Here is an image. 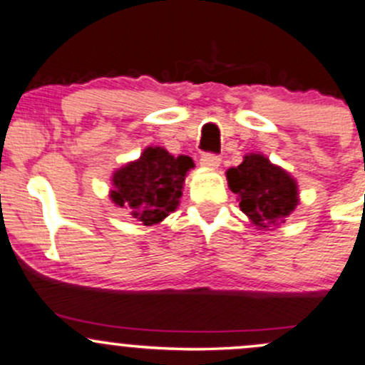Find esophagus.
<instances>
[{"instance_id": "obj_1", "label": "esophagus", "mask_w": 365, "mask_h": 365, "mask_svg": "<svg viewBox=\"0 0 365 365\" xmlns=\"http://www.w3.org/2000/svg\"><path fill=\"white\" fill-rule=\"evenodd\" d=\"M200 163H202L203 167L215 168L219 167V163H221V156L215 155V153H203V155L200 156Z\"/></svg>"}]
</instances>
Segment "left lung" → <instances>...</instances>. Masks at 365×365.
<instances>
[{
	"label": "left lung",
	"instance_id": "left-lung-1",
	"mask_svg": "<svg viewBox=\"0 0 365 365\" xmlns=\"http://www.w3.org/2000/svg\"><path fill=\"white\" fill-rule=\"evenodd\" d=\"M233 193L240 197V209L259 228L284 222L297 205L296 182L280 167L262 155L250 153L238 167L226 172Z\"/></svg>",
	"mask_w": 365,
	"mask_h": 365
}]
</instances>
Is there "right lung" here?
Listing matches in <instances>:
<instances>
[{
	"label": "right lung",
	"instance_id": "obj_1",
	"mask_svg": "<svg viewBox=\"0 0 365 365\" xmlns=\"http://www.w3.org/2000/svg\"><path fill=\"white\" fill-rule=\"evenodd\" d=\"M191 167L193 160L190 156L174 158L163 148H146L137 162L113 175V202L127 207L144 226L156 225L175 210L184 178Z\"/></svg>",
	"mask_w": 365,
	"mask_h": 365
}]
</instances>
